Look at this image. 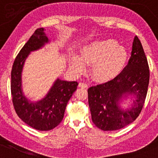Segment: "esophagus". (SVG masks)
<instances>
[{
    "label": "esophagus",
    "mask_w": 158,
    "mask_h": 158,
    "mask_svg": "<svg viewBox=\"0 0 158 158\" xmlns=\"http://www.w3.org/2000/svg\"><path fill=\"white\" fill-rule=\"evenodd\" d=\"M79 87H81V88H87L88 86L87 84L84 83V82H80L79 84Z\"/></svg>",
    "instance_id": "34e87169"
}]
</instances>
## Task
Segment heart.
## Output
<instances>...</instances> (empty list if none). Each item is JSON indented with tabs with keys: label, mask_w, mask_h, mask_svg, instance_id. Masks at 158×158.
Listing matches in <instances>:
<instances>
[{
	"label": "heart",
	"mask_w": 158,
	"mask_h": 158,
	"mask_svg": "<svg viewBox=\"0 0 158 158\" xmlns=\"http://www.w3.org/2000/svg\"><path fill=\"white\" fill-rule=\"evenodd\" d=\"M128 60V52L112 39L92 41L84 46L78 56L71 54L69 65L75 72H84V65L92 64L91 75L98 81H108L123 70Z\"/></svg>",
	"instance_id": "obj_1"
}]
</instances>
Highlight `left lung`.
<instances>
[{
	"label": "left lung",
	"instance_id": "left-lung-1",
	"mask_svg": "<svg viewBox=\"0 0 158 158\" xmlns=\"http://www.w3.org/2000/svg\"><path fill=\"white\" fill-rule=\"evenodd\" d=\"M149 79L148 60L135 36L131 57L123 72L112 80L89 88V106L95 125L102 130L113 131L133 123L143 107ZM130 96L135 97L131 106L122 108L120 103Z\"/></svg>",
	"mask_w": 158,
	"mask_h": 158
}]
</instances>
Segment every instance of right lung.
Masks as SVG:
<instances>
[{
    "label": "right lung",
    "instance_id": "add662e5",
    "mask_svg": "<svg viewBox=\"0 0 158 158\" xmlns=\"http://www.w3.org/2000/svg\"><path fill=\"white\" fill-rule=\"evenodd\" d=\"M45 28L35 31L17 55L11 71L12 100L15 112L28 125L40 131L51 130L59 125L64 118L66 104L76 91L78 82L57 78L43 99L32 102L25 96L22 88V72L31 52L43 48L50 42Z\"/></svg>",
    "mask_w": 158,
    "mask_h": 158
}]
</instances>
